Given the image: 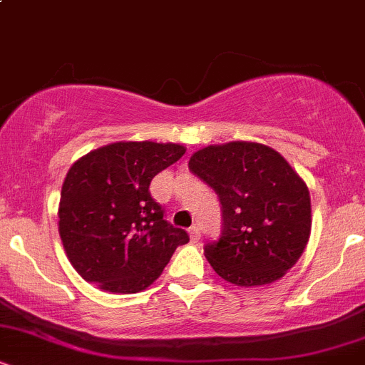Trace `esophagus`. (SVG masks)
<instances>
[{
	"mask_svg": "<svg viewBox=\"0 0 365 365\" xmlns=\"http://www.w3.org/2000/svg\"><path fill=\"white\" fill-rule=\"evenodd\" d=\"M188 235H190L192 242H199L200 240V228H199V226H192V228H188Z\"/></svg>",
	"mask_w": 365,
	"mask_h": 365,
	"instance_id": "34e87169",
	"label": "esophagus"
}]
</instances>
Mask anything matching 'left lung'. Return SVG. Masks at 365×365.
I'll return each mask as SVG.
<instances>
[{
    "label": "left lung",
    "instance_id": "obj_1",
    "mask_svg": "<svg viewBox=\"0 0 365 365\" xmlns=\"http://www.w3.org/2000/svg\"><path fill=\"white\" fill-rule=\"evenodd\" d=\"M188 170L220 199L221 235L204 254L225 282L261 287L299 261L311 235V197L282 154L230 142L197 150Z\"/></svg>",
    "mask_w": 365,
    "mask_h": 365
}]
</instances>
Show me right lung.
I'll return each mask as SVG.
<instances>
[{
  "label": "right lung",
  "mask_w": 365,
  "mask_h": 365,
  "mask_svg": "<svg viewBox=\"0 0 365 365\" xmlns=\"http://www.w3.org/2000/svg\"><path fill=\"white\" fill-rule=\"evenodd\" d=\"M185 154L180 144L116 142L73 163L60 199V237L86 282L113 293L145 290L190 238L166 221L149 185Z\"/></svg>",
  "instance_id": "obj_1"
}]
</instances>
